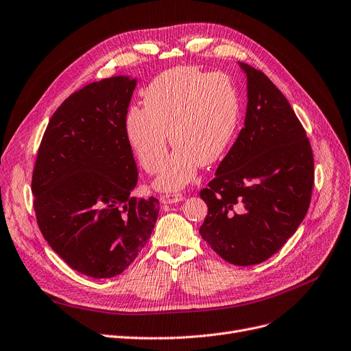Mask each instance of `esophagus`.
I'll list each match as a JSON object with an SVG mask.
<instances>
[{"label":"esophagus","instance_id":"34e87169","mask_svg":"<svg viewBox=\"0 0 351 351\" xmlns=\"http://www.w3.org/2000/svg\"><path fill=\"white\" fill-rule=\"evenodd\" d=\"M184 201V195L180 193H169V195H163L160 196V202L162 204H176V202H180Z\"/></svg>","mask_w":351,"mask_h":351}]
</instances>
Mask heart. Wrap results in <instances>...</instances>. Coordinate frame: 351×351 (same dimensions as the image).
I'll use <instances>...</instances> for the list:
<instances>
[{"label": "heart", "mask_w": 351, "mask_h": 351, "mask_svg": "<svg viewBox=\"0 0 351 351\" xmlns=\"http://www.w3.org/2000/svg\"><path fill=\"white\" fill-rule=\"evenodd\" d=\"M238 119L239 96L226 74L180 66L149 83L143 109L130 108L125 116V136L149 173L160 169L171 138L177 147L162 162L155 188L178 191L191 184L199 166H210L223 156Z\"/></svg>", "instance_id": "heart-1"}]
</instances>
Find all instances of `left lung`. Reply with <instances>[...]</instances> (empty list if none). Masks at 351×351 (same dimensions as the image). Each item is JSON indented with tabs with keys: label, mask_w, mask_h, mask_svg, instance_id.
<instances>
[{
	"label": "left lung",
	"mask_w": 351,
	"mask_h": 351,
	"mask_svg": "<svg viewBox=\"0 0 351 351\" xmlns=\"http://www.w3.org/2000/svg\"><path fill=\"white\" fill-rule=\"evenodd\" d=\"M247 77L243 128L201 197V237L225 261L255 265L278 252L308 210L314 184L310 142L285 96L267 75Z\"/></svg>",
	"instance_id": "8db88e82"
}]
</instances>
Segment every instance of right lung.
<instances>
[{"label":"right lung","mask_w":351,"mask_h":351,"mask_svg":"<svg viewBox=\"0 0 351 351\" xmlns=\"http://www.w3.org/2000/svg\"><path fill=\"white\" fill-rule=\"evenodd\" d=\"M138 79L116 75L75 91L44 132L32 191L53 251L91 278L123 272L154 231L159 201L130 196L138 184L125 116Z\"/></svg>","instance_id":"add662e5"}]
</instances>
